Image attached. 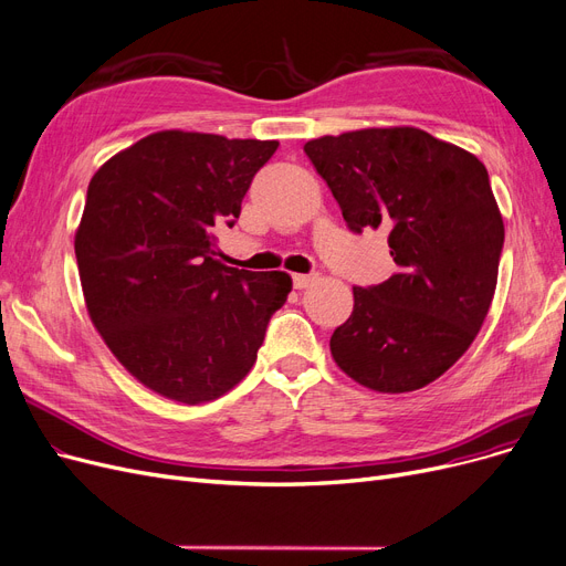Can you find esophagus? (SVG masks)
I'll return each instance as SVG.
<instances>
[{
	"label": "esophagus",
	"mask_w": 566,
	"mask_h": 566,
	"mask_svg": "<svg viewBox=\"0 0 566 566\" xmlns=\"http://www.w3.org/2000/svg\"><path fill=\"white\" fill-rule=\"evenodd\" d=\"M316 282V275H293V286L296 289H307Z\"/></svg>",
	"instance_id": "34e87169"
}]
</instances>
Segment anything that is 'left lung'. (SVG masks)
<instances>
[{"label": "left lung", "instance_id": "8db88e82", "mask_svg": "<svg viewBox=\"0 0 566 566\" xmlns=\"http://www.w3.org/2000/svg\"><path fill=\"white\" fill-rule=\"evenodd\" d=\"M347 227L388 231L398 273L354 286L331 354L379 392L419 390L470 349L497 286L504 222L485 166L416 127L358 129L305 143Z\"/></svg>", "mask_w": 566, "mask_h": 566}]
</instances>
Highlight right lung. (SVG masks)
Segmentation results:
<instances>
[{"label": "right lung", "mask_w": 566, "mask_h": 566, "mask_svg": "<svg viewBox=\"0 0 566 566\" xmlns=\"http://www.w3.org/2000/svg\"><path fill=\"white\" fill-rule=\"evenodd\" d=\"M277 140L157 132L87 187L76 261L87 314L113 356L159 396L201 405L240 384L291 291L282 270L217 259Z\"/></svg>", "instance_id": "obj_1"}]
</instances>
